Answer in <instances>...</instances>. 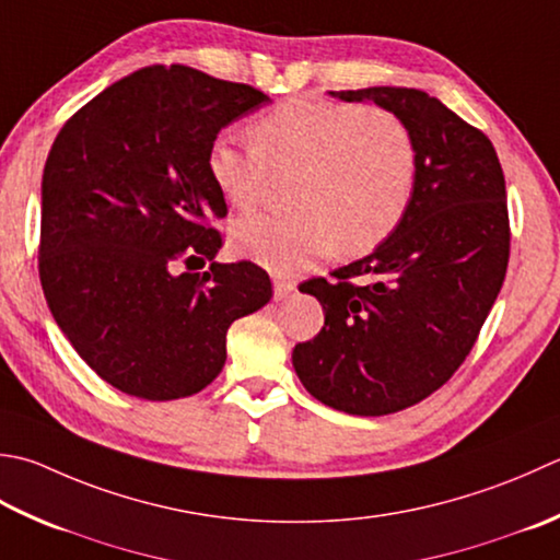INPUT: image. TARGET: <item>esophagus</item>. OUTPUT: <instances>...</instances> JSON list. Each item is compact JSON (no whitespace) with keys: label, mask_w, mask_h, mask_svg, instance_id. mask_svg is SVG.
Returning a JSON list of instances; mask_svg holds the SVG:
<instances>
[{"label":"esophagus","mask_w":560,"mask_h":560,"mask_svg":"<svg viewBox=\"0 0 560 560\" xmlns=\"http://www.w3.org/2000/svg\"><path fill=\"white\" fill-rule=\"evenodd\" d=\"M295 291V283L287 281V279H273V299L283 301L289 299V295Z\"/></svg>","instance_id":"1"}]
</instances>
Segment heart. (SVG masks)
<instances>
[{
  "instance_id": "heart-1",
  "label": "heart",
  "mask_w": 560,
  "mask_h": 560,
  "mask_svg": "<svg viewBox=\"0 0 560 560\" xmlns=\"http://www.w3.org/2000/svg\"><path fill=\"white\" fill-rule=\"evenodd\" d=\"M249 133L255 148L233 136L208 145L215 191L249 211L273 182L293 179V211L237 221L230 245L240 257L273 273H295L332 247L345 257L371 252L408 213L418 145L396 114L303 94L261 114Z\"/></svg>"
}]
</instances>
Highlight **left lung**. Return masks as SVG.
Listing matches in <instances>:
<instances>
[{"mask_svg": "<svg viewBox=\"0 0 560 560\" xmlns=\"http://www.w3.org/2000/svg\"><path fill=\"white\" fill-rule=\"evenodd\" d=\"M330 96L396 114L418 145L400 225L371 255L335 269L337 281L299 287L320 301L325 325L295 345V374L327 408L376 418L444 386L476 345L510 259L505 177L492 142L427 92L369 86Z\"/></svg>", "mask_w": 560, "mask_h": 560, "instance_id": "obj_1", "label": "left lung"}]
</instances>
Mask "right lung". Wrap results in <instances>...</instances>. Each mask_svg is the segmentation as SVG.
Segmentation results:
<instances>
[{
  "label": "right lung",
  "instance_id": "right-lung-1",
  "mask_svg": "<svg viewBox=\"0 0 560 560\" xmlns=\"http://www.w3.org/2000/svg\"><path fill=\"white\" fill-rule=\"evenodd\" d=\"M269 96L184 65L106 86L55 138L40 184L38 271L74 352L142 400L203 390L228 327L271 299L252 261H215L228 213L208 145ZM196 260L212 261L203 275Z\"/></svg>",
  "mask_w": 560,
  "mask_h": 560
}]
</instances>
